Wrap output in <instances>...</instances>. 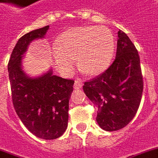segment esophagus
Returning a JSON list of instances; mask_svg holds the SVG:
<instances>
[{
    "label": "esophagus",
    "mask_w": 158,
    "mask_h": 158,
    "mask_svg": "<svg viewBox=\"0 0 158 158\" xmlns=\"http://www.w3.org/2000/svg\"><path fill=\"white\" fill-rule=\"evenodd\" d=\"M81 87H82V81H81V80L78 79V78L76 79L74 83L75 89H80V88H81Z\"/></svg>",
    "instance_id": "esophagus-1"
}]
</instances>
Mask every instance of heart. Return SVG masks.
Here are the masks:
<instances>
[{
    "instance_id": "heart-1",
    "label": "heart",
    "mask_w": 158,
    "mask_h": 158,
    "mask_svg": "<svg viewBox=\"0 0 158 158\" xmlns=\"http://www.w3.org/2000/svg\"><path fill=\"white\" fill-rule=\"evenodd\" d=\"M53 51L55 67L65 75L74 71L78 59L80 68L87 74L105 71L114 53V37L109 28L87 26L65 31L60 35Z\"/></svg>"
}]
</instances>
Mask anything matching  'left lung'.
Returning a JSON list of instances; mask_svg holds the SVG:
<instances>
[{
	"label": "left lung",
	"instance_id": "8db88e82",
	"mask_svg": "<svg viewBox=\"0 0 158 158\" xmlns=\"http://www.w3.org/2000/svg\"><path fill=\"white\" fill-rule=\"evenodd\" d=\"M118 37L114 60L83 86L85 94L98 109V124L107 131L120 130L133 119L143 92L137 49L123 31H118Z\"/></svg>",
	"mask_w": 158,
	"mask_h": 158
}]
</instances>
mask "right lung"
Returning a JSON list of instances; mask_svg holds the SVG:
<instances>
[{
    "instance_id": "right-lung-1",
    "label": "right lung",
    "mask_w": 158,
    "mask_h": 158,
    "mask_svg": "<svg viewBox=\"0 0 158 158\" xmlns=\"http://www.w3.org/2000/svg\"><path fill=\"white\" fill-rule=\"evenodd\" d=\"M48 29L49 26H45L21 37L11 52L8 73L12 103L23 125L37 137L54 140L61 136L67 128L74 80L53 75L52 70L40 77H28L21 65L31 41L44 38Z\"/></svg>"
}]
</instances>
